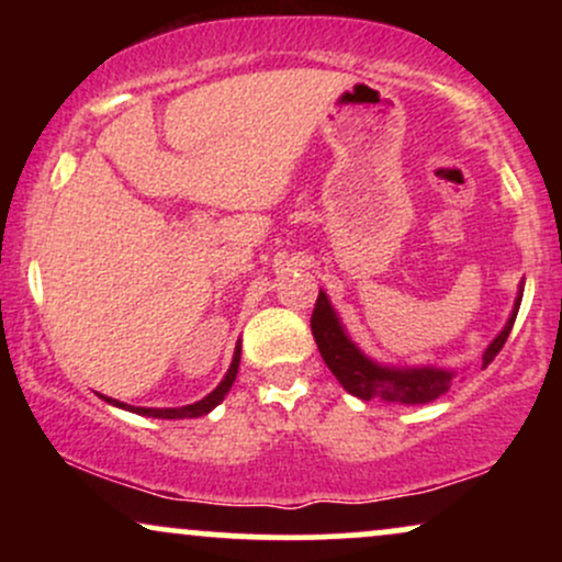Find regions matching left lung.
I'll return each instance as SVG.
<instances>
[{
  "label": "left lung",
  "instance_id": "1",
  "mask_svg": "<svg viewBox=\"0 0 562 562\" xmlns=\"http://www.w3.org/2000/svg\"><path fill=\"white\" fill-rule=\"evenodd\" d=\"M520 301H524V282H520L518 299L513 303V312H509L505 327L483 351V367L492 364L496 353L505 346L515 317H518ZM312 333L322 359L330 367L333 375L338 378V383L362 402L380 398V402L389 404H428L443 396L449 391L451 380L457 378L454 370H443V367H391L370 359L362 348L348 338L344 322H340L325 290H319V299L314 303Z\"/></svg>",
  "mask_w": 562,
  "mask_h": 562
}]
</instances>
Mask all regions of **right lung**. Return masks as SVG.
<instances>
[{
	"instance_id": "right-lung-1",
	"label": "right lung",
	"mask_w": 562,
	"mask_h": 562,
	"mask_svg": "<svg viewBox=\"0 0 562 562\" xmlns=\"http://www.w3.org/2000/svg\"><path fill=\"white\" fill-rule=\"evenodd\" d=\"M237 367H240V344L235 346V357H232V364H229L227 375H224L222 383H218L216 389L209 393V396H203L200 402L187 404V406H166V409H156V406L124 404V402H119V398H111V396H102V398H105L108 404L119 406V409L134 412V415H145V417H160V420H184V417H203V415H209L214 406L224 402V396H227L232 383H235V378H237Z\"/></svg>"
}]
</instances>
